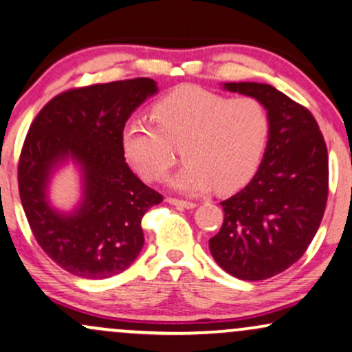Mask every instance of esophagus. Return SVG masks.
Masks as SVG:
<instances>
[{"instance_id": "obj_1", "label": "esophagus", "mask_w": 352, "mask_h": 352, "mask_svg": "<svg viewBox=\"0 0 352 352\" xmlns=\"http://www.w3.org/2000/svg\"><path fill=\"white\" fill-rule=\"evenodd\" d=\"M167 203H170V205L177 206V208H185V210H193L195 206H197V203L179 200V198H167Z\"/></svg>"}]
</instances>
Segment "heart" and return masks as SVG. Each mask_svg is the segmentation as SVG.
<instances>
[{
    "label": "heart",
    "mask_w": 352,
    "mask_h": 352,
    "mask_svg": "<svg viewBox=\"0 0 352 352\" xmlns=\"http://www.w3.org/2000/svg\"><path fill=\"white\" fill-rule=\"evenodd\" d=\"M152 120L124 124L121 146L142 179L160 180L184 146L187 162L168 179L173 190L231 193L252 179L269 142L267 109L254 98L230 100L201 88H182L154 107Z\"/></svg>",
    "instance_id": "b5f03b06"
}]
</instances>
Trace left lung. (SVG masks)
Segmentation results:
<instances>
[{
    "label": "left lung",
    "instance_id": "left-lung-1",
    "mask_svg": "<svg viewBox=\"0 0 352 352\" xmlns=\"http://www.w3.org/2000/svg\"><path fill=\"white\" fill-rule=\"evenodd\" d=\"M223 88L261 101L270 133L256 175L221 201L224 221L210 251L232 277L264 280L295 264L318 231L328 200V151L311 113L272 85Z\"/></svg>",
    "mask_w": 352,
    "mask_h": 352
}]
</instances>
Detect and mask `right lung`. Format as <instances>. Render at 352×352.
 Here are the masks:
<instances>
[{
    "label": "right lung",
    "mask_w": 352,
    "mask_h": 352,
    "mask_svg": "<svg viewBox=\"0 0 352 352\" xmlns=\"http://www.w3.org/2000/svg\"><path fill=\"white\" fill-rule=\"evenodd\" d=\"M157 91L152 78L91 85L57 95L32 121L18 167L21 203L34 238L67 272L108 278L141 252L142 217L162 195L126 164L121 133ZM70 162L80 173V200L62 212L50 201L48 187L54 172Z\"/></svg>",
    "instance_id": "obj_1"
}]
</instances>
